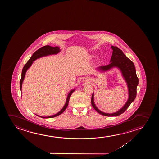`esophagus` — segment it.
I'll use <instances>...</instances> for the list:
<instances>
[{"instance_id": "esophagus-1", "label": "esophagus", "mask_w": 159, "mask_h": 159, "mask_svg": "<svg viewBox=\"0 0 159 159\" xmlns=\"http://www.w3.org/2000/svg\"><path fill=\"white\" fill-rule=\"evenodd\" d=\"M84 81H87V79H85V80H84Z\"/></svg>"}]
</instances>
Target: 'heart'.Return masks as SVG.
I'll return each mask as SVG.
<instances>
[{
    "mask_svg": "<svg viewBox=\"0 0 159 159\" xmlns=\"http://www.w3.org/2000/svg\"><path fill=\"white\" fill-rule=\"evenodd\" d=\"M90 57H93V55H91V56H90Z\"/></svg>",
    "mask_w": 159,
    "mask_h": 159,
    "instance_id": "heart-1",
    "label": "heart"
}]
</instances>
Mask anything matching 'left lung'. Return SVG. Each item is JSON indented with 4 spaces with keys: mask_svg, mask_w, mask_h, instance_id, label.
<instances>
[{
    "mask_svg": "<svg viewBox=\"0 0 159 159\" xmlns=\"http://www.w3.org/2000/svg\"><path fill=\"white\" fill-rule=\"evenodd\" d=\"M111 49L113 50L111 56L110 63L107 66H100L97 68L98 71L105 72L112 70L113 68H117L119 69L122 76L125 81L128 89V99L121 109L114 113H109L103 112L98 109L94 102V93L92 94L91 98V104L94 109L97 112L102 115L113 117L117 116L123 113L128 108L130 105L135 100L136 96V89L139 84V79L136 75L135 65L130 59H128L124 54L122 50L115 47L111 46Z\"/></svg>",
    "mask_w": 159,
    "mask_h": 159,
    "instance_id": "left-lung-1",
    "label": "left lung"
}]
</instances>
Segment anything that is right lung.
<instances>
[{"mask_svg":"<svg viewBox=\"0 0 159 159\" xmlns=\"http://www.w3.org/2000/svg\"><path fill=\"white\" fill-rule=\"evenodd\" d=\"M61 51V49H60V47H52L50 46H44L43 47H41L39 48V49H38L37 51H36L33 55L31 56L30 59L29 60V61L27 62V63L24 65V67L22 70V76H21V79L20 80V91H22V84L24 80V78H25V75L26 74V72L29 68L32 65L33 62L37 60V59L41 58L42 57H46V56H49V55H56L58 54ZM75 89H72L69 92V93L68 94L67 97L66 98V102L65 104L63 106L62 109H61L60 111H59V112L55 114L54 115L50 116H46V117H43V116H40L36 115L37 116H39L40 117L43 118H50L55 117H57V116L61 115V113H62L67 108L68 105V102H69V100H70V96L72 95V93L75 91Z\"/></svg>","mask_w":159,"mask_h":159,"instance_id":"1","label":"right lung"}]
</instances>
